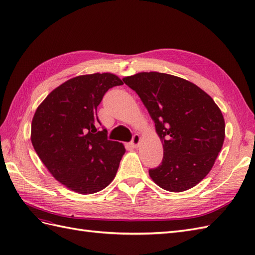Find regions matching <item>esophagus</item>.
Listing matches in <instances>:
<instances>
[{
  "instance_id": "esophagus-1",
  "label": "esophagus",
  "mask_w": 255,
  "mask_h": 255,
  "mask_svg": "<svg viewBox=\"0 0 255 255\" xmlns=\"http://www.w3.org/2000/svg\"><path fill=\"white\" fill-rule=\"evenodd\" d=\"M140 141H141V136L139 134H134L131 140V145L133 147H138V145L140 144Z\"/></svg>"
}]
</instances>
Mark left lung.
Returning a JSON list of instances; mask_svg holds the SVG:
<instances>
[{
    "instance_id": "8db88e82",
    "label": "left lung",
    "mask_w": 255,
    "mask_h": 255,
    "mask_svg": "<svg viewBox=\"0 0 255 255\" xmlns=\"http://www.w3.org/2000/svg\"><path fill=\"white\" fill-rule=\"evenodd\" d=\"M123 81L147 109L164 147L161 164L149 169V177L174 193L197 185L223 146L225 122L220 108L201 88L174 75L141 72Z\"/></svg>"
}]
</instances>
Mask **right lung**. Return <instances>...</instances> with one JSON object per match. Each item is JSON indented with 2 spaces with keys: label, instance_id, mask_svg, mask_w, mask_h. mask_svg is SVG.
Here are the masks:
<instances>
[{
  "label": "right lung",
  "instance_id": "1",
  "mask_svg": "<svg viewBox=\"0 0 255 255\" xmlns=\"http://www.w3.org/2000/svg\"><path fill=\"white\" fill-rule=\"evenodd\" d=\"M123 84L112 73L76 76L55 88L35 111L32 145L51 175L71 191L94 194L115 178L126 149L108 140L107 129H97V108L110 88Z\"/></svg>",
  "mask_w": 255,
  "mask_h": 255
}]
</instances>
